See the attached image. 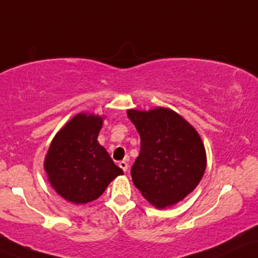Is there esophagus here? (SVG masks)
I'll list each match as a JSON object with an SVG mask.
<instances>
[{
    "label": "esophagus",
    "mask_w": 258,
    "mask_h": 258,
    "mask_svg": "<svg viewBox=\"0 0 258 258\" xmlns=\"http://www.w3.org/2000/svg\"><path fill=\"white\" fill-rule=\"evenodd\" d=\"M119 167L122 169L123 171H127V169H128V164H127V162L126 161H121V162H119Z\"/></svg>",
    "instance_id": "1"
}]
</instances>
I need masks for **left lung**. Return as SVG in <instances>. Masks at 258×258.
I'll list each match as a JSON object with an SVG mask.
<instances>
[{
  "label": "left lung",
  "instance_id": "1",
  "mask_svg": "<svg viewBox=\"0 0 258 258\" xmlns=\"http://www.w3.org/2000/svg\"><path fill=\"white\" fill-rule=\"evenodd\" d=\"M140 136V152L131 168L133 183L146 200L164 208L193 191L206 169L198 132L174 110H127Z\"/></svg>",
  "mask_w": 258,
  "mask_h": 258
}]
</instances>
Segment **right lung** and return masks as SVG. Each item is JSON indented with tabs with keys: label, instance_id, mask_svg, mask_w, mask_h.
<instances>
[{
	"label": "right lung",
	"instance_id": "obj_1",
	"mask_svg": "<svg viewBox=\"0 0 258 258\" xmlns=\"http://www.w3.org/2000/svg\"><path fill=\"white\" fill-rule=\"evenodd\" d=\"M101 127L100 116L78 114L52 140L44 167L51 185L65 200L74 204L96 200L123 174L97 142Z\"/></svg>",
	"mask_w": 258,
	"mask_h": 258
}]
</instances>
